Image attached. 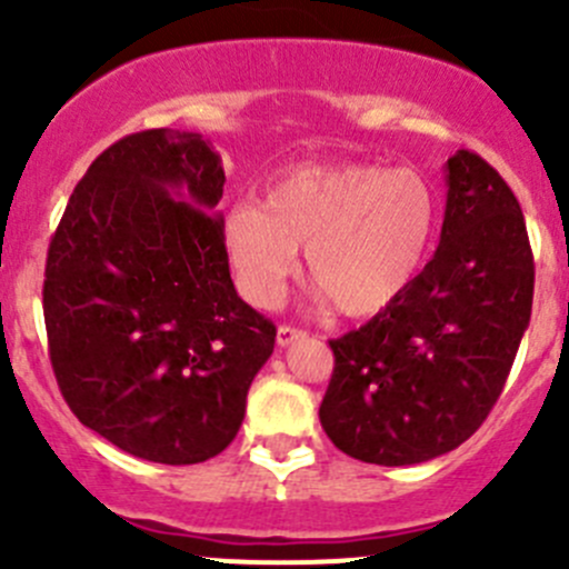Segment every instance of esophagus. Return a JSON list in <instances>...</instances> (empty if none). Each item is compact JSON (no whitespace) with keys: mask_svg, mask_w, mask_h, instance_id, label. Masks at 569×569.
I'll use <instances>...</instances> for the list:
<instances>
[{"mask_svg":"<svg viewBox=\"0 0 569 569\" xmlns=\"http://www.w3.org/2000/svg\"><path fill=\"white\" fill-rule=\"evenodd\" d=\"M302 336H306V330L291 328V325H280V328H278V345L289 347V345H295L297 339H302Z\"/></svg>","mask_w":569,"mask_h":569,"instance_id":"34e87169","label":"esophagus"}]
</instances>
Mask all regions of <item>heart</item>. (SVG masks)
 Returning a JSON list of instances; mask_svg holds the SVG:
<instances>
[{
    "mask_svg": "<svg viewBox=\"0 0 569 569\" xmlns=\"http://www.w3.org/2000/svg\"><path fill=\"white\" fill-rule=\"evenodd\" d=\"M439 200L413 169L313 163L267 186L261 208L233 206L222 241L241 295L274 306L300 267L347 317H372L400 300L428 261Z\"/></svg>",
    "mask_w": 569,
    "mask_h": 569,
    "instance_id": "b5f03b06",
    "label": "heart"
}]
</instances>
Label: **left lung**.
<instances>
[{
	"instance_id": "8db88e82",
	"label": "left lung",
	"mask_w": 569,
	"mask_h": 569,
	"mask_svg": "<svg viewBox=\"0 0 569 569\" xmlns=\"http://www.w3.org/2000/svg\"><path fill=\"white\" fill-rule=\"evenodd\" d=\"M439 247L406 295L330 341L319 422L341 453L422 465L472 437L531 322L533 256L520 202L476 152L445 163Z\"/></svg>"
}]
</instances>
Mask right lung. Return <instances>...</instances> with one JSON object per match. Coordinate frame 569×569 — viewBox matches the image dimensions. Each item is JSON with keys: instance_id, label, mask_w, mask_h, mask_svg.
<instances>
[{"instance_id": "obj_1", "label": "right lung", "mask_w": 569, "mask_h": 569, "mask_svg": "<svg viewBox=\"0 0 569 569\" xmlns=\"http://www.w3.org/2000/svg\"><path fill=\"white\" fill-rule=\"evenodd\" d=\"M222 158L200 132H132L88 167L52 236L49 358L86 428L156 465L222 453L274 325L230 280Z\"/></svg>"}]
</instances>
